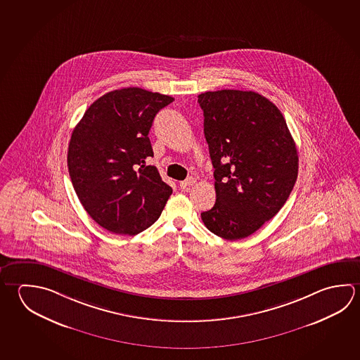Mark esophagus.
<instances>
[{
	"instance_id": "obj_1",
	"label": "esophagus",
	"mask_w": 360,
	"mask_h": 360,
	"mask_svg": "<svg viewBox=\"0 0 360 360\" xmlns=\"http://www.w3.org/2000/svg\"><path fill=\"white\" fill-rule=\"evenodd\" d=\"M193 183H195V178H187L186 181L179 182V187H181V189H187L188 187H191Z\"/></svg>"
}]
</instances>
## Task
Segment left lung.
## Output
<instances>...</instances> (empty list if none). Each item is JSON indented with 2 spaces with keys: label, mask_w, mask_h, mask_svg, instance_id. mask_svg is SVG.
Here are the masks:
<instances>
[{
  "label": "left lung",
  "mask_w": 360,
  "mask_h": 360,
  "mask_svg": "<svg viewBox=\"0 0 360 360\" xmlns=\"http://www.w3.org/2000/svg\"><path fill=\"white\" fill-rule=\"evenodd\" d=\"M198 103L216 191L202 221L220 238L244 239L290 197L298 174L295 140L277 106L257 92H205Z\"/></svg>",
  "instance_id": "left-lung-1"
}]
</instances>
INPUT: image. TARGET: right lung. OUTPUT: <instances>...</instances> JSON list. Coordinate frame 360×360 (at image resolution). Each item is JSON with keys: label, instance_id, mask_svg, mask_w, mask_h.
Here are the masks:
<instances>
[{"label": "right lung", "instance_id": "right-lung-1", "mask_svg": "<svg viewBox=\"0 0 360 360\" xmlns=\"http://www.w3.org/2000/svg\"><path fill=\"white\" fill-rule=\"evenodd\" d=\"M174 101L139 87L115 89L96 100L75 127L68 169L87 214L108 231L136 235L158 220L172 188L158 169L148 138L155 115Z\"/></svg>", "mask_w": 360, "mask_h": 360}]
</instances>
